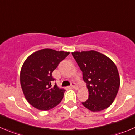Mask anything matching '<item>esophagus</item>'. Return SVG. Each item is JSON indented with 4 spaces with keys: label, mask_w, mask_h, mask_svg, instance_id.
I'll list each match as a JSON object with an SVG mask.
<instances>
[{
    "label": "esophagus",
    "mask_w": 135,
    "mask_h": 135,
    "mask_svg": "<svg viewBox=\"0 0 135 135\" xmlns=\"http://www.w3.org/2000/svg\"><path fill=\"white\" fill-rule=\"evenodd\" d=\"M71 87L73 88V89H74V90H78V86H77L76 84L74 83V82L71 83Z\"/></svg>",
    "instance_id": "34e87169"
}]
</instances>
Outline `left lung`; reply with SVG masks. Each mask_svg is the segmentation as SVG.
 <instances>
[{
    "label": "left lung",
    "instance_id": "8db88e82",
    "mask_svg": "<svg viewBox=\"0 0 135 135\" xmlns=\"http://www.w3.org/2000/svg\"><path fill=\"white\" fill-rule=\"evenodd\" d=\"M82 72L88 89V99L82 105L91 112H100L113 102L120 86L118 70L105 55L95 51L72 53Z\"/></svg>",
    "mask_w": 135,
    "mask_h": 135
}]
</instances>
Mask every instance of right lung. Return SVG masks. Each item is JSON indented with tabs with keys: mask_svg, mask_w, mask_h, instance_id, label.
Instances as JSON below:
<instances>
[{
	"mask_svg": "<svg viewBox=\"0 0 135 135\" xmlns=\"http://www.w3.org/2000/svg\"><path fill=\"white\" fill-rule=\"evenodd\" d=\"M69 52L44 49L30 55L20 71V84L24 96L30 105L42 111L57 106L63 98L65 90L51 83L52 73Z\"/></svg>",
	"mask_w": 135,
	"mask_h": 135,
	"instance_id": "right-lung-1",
	"label": "right lung"
}]
</instances>
